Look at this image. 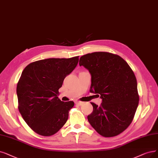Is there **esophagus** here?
Returning a JSON list of instances; mask_svg holds the SVG:
<instances>
[{
  "instance_id": "esophagus-1",
  "label": "esophagus",
  "mask_w": 158,
  "mask_h": 158,
  "mask_svg": "<svg viewBox=\"0 0 158 158\" xmlns=\"http://www.w3.org/2000/svg\"><path fill=\"white\" fill-rule=\"evenodd\" d=\"M75 104H77V105H79V106H81V105H82L83 104H84V102H80V101H75Z\"/></svg>"
}]
</instances>
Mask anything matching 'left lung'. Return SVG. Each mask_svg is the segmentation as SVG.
Here are the masks:
<instances>
[{"instance_id":"left-lung-1","label":"left lung","mask_w":158,"mask_h":158,"mask_svg":"<svg viewBox=\"0 0 158 158\" xmlns=\"http://www.w3.org/2000/svg\"><path fill=\"white\" fill-rule=\"evenodd\" d=\"M79 65L91 75L90 92L102 99L100 106L91 102L93 111L87 116L88 121L103 137L118 135L133 121L139 104L133 71L121 56L107 52L84 55Z\"/></svg>"}]
</instances>
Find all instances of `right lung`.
Listing matches in <instances>:
<instances>
[{"label":"right lung","mask_w":158,"mask_h":158,"mask_svg":"<svg viewBox=\"0 0 158 158\" xmlns=\"http://www.w3.org/2000/svg\"><path fill=\"white\" fill-rule=\"evenodd\" d=\"M78 57L38 60L30 63L22 72L17 85L18 109L37 134L52 135L66 123L74 103L61 101L58 90L77 67Z\"/></svg>","instance_id":"right-lung-1"}]
</instances>
